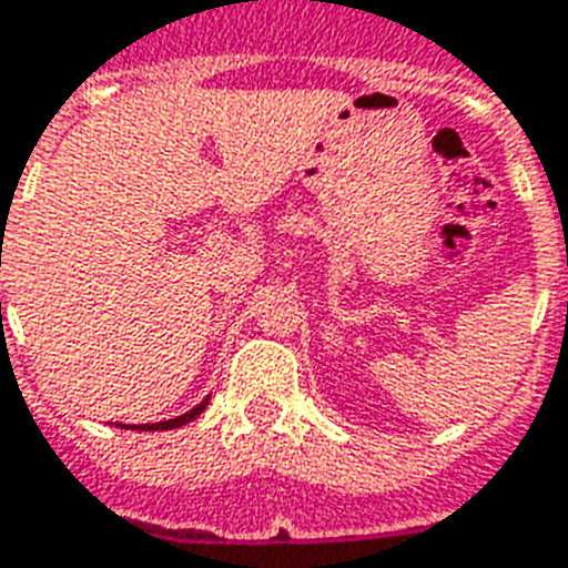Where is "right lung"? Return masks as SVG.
<instances>
[{
  "label": "right lung",
  "instance_id": "1",
  "mask_svg": "<svg viewBox=\"0 0 568 568\" xmlns=\"http://www.w3.org/2000/svg\"><path fill=\"white\" fill-rule=\"evenodd\" d=\"M205 405H207V399L202 402V405H196V408H193V410H187V414H181V417L166 419V423H151V426H130V428H142V432H145V428H149V432H163V428H179V426H184V423H190V419H196L199 414L205 410Z\"/></svg>",
  "mask_w": 568,
  "mask_h": 568
}]
</instances>
